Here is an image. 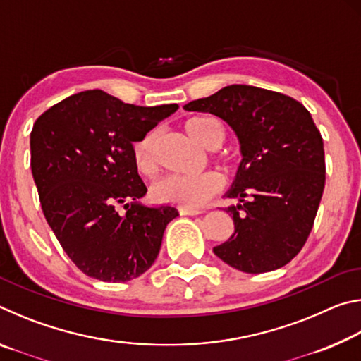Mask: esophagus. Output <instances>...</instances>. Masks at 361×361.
<instances>
[{"label": "esophagus", "instance_id": "34e87169", "mask_svg": "<svg viewBox=\"0 0 361 361\" xmlns=\"http://www.w3.org/2000/svg\"><path fill=\"white\" fill-rule=\"evenodd\" d=\"M180 215H189V216H195L199 215V213H202L200 210H195V209H178Z\"/></svg>", "mask_w": 361, "mask_h": 361}]
</instances>
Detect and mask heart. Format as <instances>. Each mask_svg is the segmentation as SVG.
Returning <instances> with one entry per match:
<instances>
[{"label":"heart","instance_id":"b5f03b06","mask_svg":"<svg viewBox=\"0 0 361 361\" xmlns=\"http://www.w3.org/2000/svg\"><path fill=\"white\" fill-rule=\"evenodd\" d=\"M185 130L194 142L215 148L224 138L221 122L212 116H195L185 122ZM156 132L149 130L137 138L132 146V161L137 172L145 176H151L156 172L154 157ZM221 188V180L213 172H202L194 175H169L159 180L152 186L151 195L159 204L175 205L180 209H197L205 204L212 195H215Z\"/></svg>","mask_w":361,"mask_h":361}]
</instances>
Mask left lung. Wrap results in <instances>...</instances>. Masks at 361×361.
Here are the masks:
<instances>
[{"mask_svg": "<svg viewBox=\"0 0 361 361\" xmlns=\"http://www.w3.org/2000/svg\"><path fill=\"white\" fill-rule=\"evenodd\" d=\"M188 111L224 119L240 140L243 159L226 212L234 234L213 248L226 264L248 274L276 271L301 252L325 188L323 138L302 103L274 90L232 84Z\"/></svg>", "mask_w": 361, "mask_h": 361, "instance_id": "obj_1", "label": "left lung"}]
</instances>
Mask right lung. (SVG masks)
Instances as JSON below:
<instances>
[{
    "mask_svg": "<svg viewBox=\"0 0 361 361\" xmlns=\"http://www.w3.org/2000/svg\"><path fill=\"white\" fill-rule=\"evenodd\" d=\"M176 109V103L130 105L95 89L68 97L36 119L30 148L41 209L85 276L127 282L156 261L164 231L178 212L135 202L146 186L132 146Z\"/></svg>",
    "mask_w": 361,
    "mask_h": 361,
    "instance_id": "obj_1",
    "label": "right lung"
}]
</instances>
